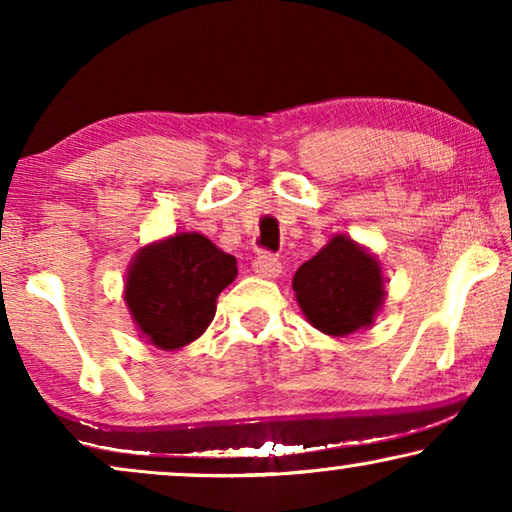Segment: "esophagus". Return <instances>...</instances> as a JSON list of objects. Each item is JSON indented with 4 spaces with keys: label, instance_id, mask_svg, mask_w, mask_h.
I'll return each mask as SVG.
<instances>
[{
    "label": "esophagus",
    "instance_id": "34e87169",
    "mask_svg": "<svg viewBox=\"0 0 512 512\" xmlns=\"http://www.w3.org/2000/svg\"><path fill=\"white\" fill-rule=\"evenodd\" d=\"M254 272L258 277L275 279V277H279V272H282V263H279V258H275V256L261 254L254 261Z\"/></svg>",
    "mask_w": 512,
    "mask_h": 512
}]
</instances>
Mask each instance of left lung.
Returning a JSON list of instances; mask_svg holds the SVG:
<instances>
[{
	"label": "left lung",
	"instance_id": "left-lung-1",
	"mask_svg": "<svg viewBox=\"0 0 512 512\" xmlns=\"http://www.w3.org/2000/svg\"><path fill=\"white\" fill-rule=\"evenodd\" d=\"M291 286L305 319L333 338L373 326L387 296L377 256L347 235H333L300 265Z\"/></svg>",
	"mask_w": 512,
	"mask_h": 512
}]
</instances>
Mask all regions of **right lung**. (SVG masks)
Listing matches in <instances>:
<instances>
[{"label": "right lung", "mask_w": 512, "mask_h": 512, "mask_svg": "<svg viewBox=\"0 0 512 512\" xmlns=\"http://www.w3.org/2000/svg\"><path fill=\"white\" fill-rule=\"evenodd\" d=\"M235 277V256L202 233H174L137 251L125 275L123 300L139 338L174 352L207 331L216 298Z\"/></svg>", "instance_id": "obj_1"}]
</instances>
